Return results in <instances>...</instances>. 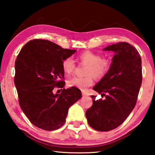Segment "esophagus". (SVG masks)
<instances>
[{"instance_id":"34e87169","label":"esophagus","mask_w":155,"mask_h":155,"mask_svg":"<svg viewBox=\"0 0 155 155\" xmlns=\"http://www.w3.org/2000/svg\"><path fill=\"white\" fill-rule=\"evenodd\" d=\"M82 95H83V97H87V96H89L88 94H87V93H85V92H83V93H82Z\"/></svg>"}]
</instances>
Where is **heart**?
I'll use <instances>...</instances> for the list:
<instances>
[{
	"label": "heart",
	"mask_w": 155,
	"mask_h": 155,
	"mask_svg": "<svg viewBox=\"0 0 155 155\" xmlns=\"http://www.w3.org/2000/svg\"><path fill=\"white\" fill-rule=\"evenodd\" d=\"M78 59L83 64L88 65L85 77H74L68 81L69 87H76L82 91L86 90L88 87L94 83V77L102 78L107 74L110 67L109 61L107 59H102L99 54L91 51H85L78 57ZM61 66L65 74H70L74 72L75 64L73 59L67 57L62 61Z\"/></svg>",
	"instance_id": "obj_1"
}]
</instances>
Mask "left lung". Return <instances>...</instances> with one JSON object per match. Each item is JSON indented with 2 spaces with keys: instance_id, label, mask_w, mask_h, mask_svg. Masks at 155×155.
Instances as JSON below:
<instances>
[{
  "instance_id": "8db88e82",
  "label": "left lung",
  "mask_w": 155,
  "mask_h": 155,
  "mask_svg": "<svg viewBox=\"0 0 155 155\" xmlns=\"http://www.w3.org/2000/svg\"><path fill=\"white\" fill-rule=\"evenodd\" d=\"M103 51L114 56L107 74L93 87L105 99H93L85 113L88 124L98 131L118 127L134 109L142 82L141 59L134 46L127 42L108 46ZM106 95H105V94Z\"/></svg>"
}]
</instances>
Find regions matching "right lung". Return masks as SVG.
Segmentation results:
<instances>
[{"mask_svg": "<svg viewBox=\"0 0 155 155\" xmlns=\"http://www.w3.org/2000/svg\"><path fill=\"white\" fill-rule=\"evenodd\" d=\"M76 50L64 49L46 40H31L21 49L15 62L14 83L22 111L35 127L46 130L64 124L68 109L82 94L79 89H63L54 94V87L65 82L61 63Z\"/></svg>", "mask_w": 155, "mask_h": 155, "instance_id": "right-lung-1", "label": "right lung"}]
</instances>
